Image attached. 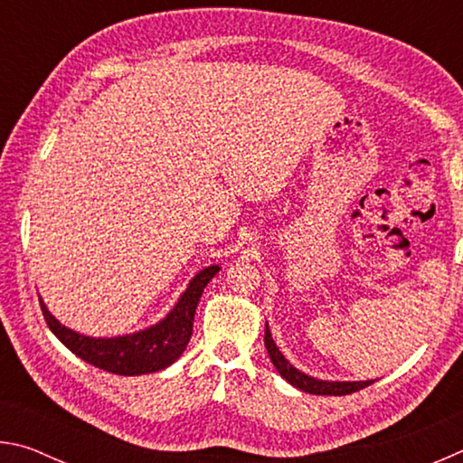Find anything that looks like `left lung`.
Returning a JSON list of instances; mask_svg holds the SVG:
<instances>
[{
    "label": "left lung",
    "instance_id": "left-lung-1",
    "mask_svg": "<svg viewBox=\"0 0 463 463\" xmlns=\"http://www.w3.org/2000/svg\"><path fill=\"white\" fill-rule=\"evenodd\" d=\"M265 347H268L269 359L276 370L279 372L281 378H284L288 383H292L294 388L308 392V394H318V396H345L351 394V392H357L362 388H367L373 380H362V382H339V380H318L315 375H308L298 370L292 364L288 362L281 354L279 347L273 341L269 326L265 325Z\"/></svg>",
    "mask_w": 463,
    "mask_h": 463
}]
</instances>
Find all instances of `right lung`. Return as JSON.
Returning a JSON list of instances; mask_svg holds the SVG:
<instances>
[{
  "instance_id": "add662e5",
  "label": "right lung",
  "mask_w": 463,
  "mask_h": 463,
  "mask_svg": "<svg viewBox=\"0 0 463 463\" xmlns=\"http://www.w3.org/2000/svg\"><path fill=\"white\" fill-rule=\"evenodd\" d=\"M218 271H221V265H208L200 269L177 298L175 307L159 323L118 336H90L73 331L51 315L43 298L38 300H41L46 325L71 354L109 373L143 375L165 370L184 354L190 343L194 315L203 288Z\"/></svg>"
}]
</instances>
